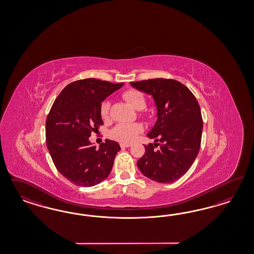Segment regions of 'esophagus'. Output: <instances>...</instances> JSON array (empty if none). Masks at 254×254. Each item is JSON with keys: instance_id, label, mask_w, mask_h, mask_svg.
<instances>
[{"instance_id": "34e87169", "label": "esophagus", "mask_w": 254, "mask_h": 254, "mask_svg": "<svg viewBox=\"0 0 254 254\" xmlns=\"http://www.w3.org/2000/svg\"><path fill=\"white\" fill-rule=\"evenodd\" d=\"M120 146L121 148H127V147H130V143H120Z\"/></svg>"}]
</instances>
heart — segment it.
<instances>
[{
    "label": "heart",
    "instance_id": "b5f03b06",
    "mask_svg": "<svg viewBox=\"0 0 254 254\" xmlns=\"http://www.w3.org/2000/svg\"><path fill=\"white\" fill-rule=\"evenodd\" d=\"M123 98L130 103L131 106L140 111L146 106V100L143 94L136 89H129L123 93ZM111 102L104 100L100 104V116L106 119L110 116ZM143 131L142 125L138 123H119L110 131L111 138L122 142H131L137 138L139 133Z\"/></svg>",
    "mask_w": 254,
    "mask_h": 254
}]
</instances>
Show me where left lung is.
<instances>
[{
    "label": "left lung",
    "instance_id": "obj_1",
    "mask_svg": "<svg viewBox=\"0 0 254 254\" xmlns=\"http://www.w3.org/2000/svg\"><path fill=\"white\" fill-rule=\"evenodd\" d=\"M130 85L153 97L157 117L147 134L154 143L144 146L145 153L137 162L138 169L154 182L173 183L189 170L199 152L203 130L199 104L176 80L156 78Z\"/></svg>",
    "mask_w": 254,
    "mask_h": 254
}]
</instances>
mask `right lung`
<instances>
[{
    "mask_svg": "<svg viewBox=\"0 0 254 254\" xmlns=\"http://www.w3.org/2000/svg\"><path fill=\"white\" fill-rule=\"evenodd\" d=\"M123 85L94 78L78 80L55 100L46 118V145L56 168L71 184L90 187L111 173L120 145L105 139L97 149L89 137L103 125L101 102Z\"/></svg>",
    "mask_w": 254,
    "mask_h": 254,
    "instance_id": "1",
    "label": "right lung"
}]
</instances>
